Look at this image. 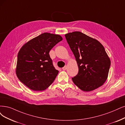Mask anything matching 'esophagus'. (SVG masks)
Instances as JSON below:
<instances>
[{
  "label": "esophagus",
  "mask_w": 125,
  "mask_h": 125,
  "mask_svg": "<svg viewBox=\"0 0 125 125\" xmlns=\"http://www.w3.org/2000/svg\"><path fill=\"white\" fill-rule=\"evenodd\" d=\"M66 69H67V66H64V67L62 68V70H64V71L66 70Z\"/></svg>",
  "instance_id": "esophagus-1"
}]
</instances>
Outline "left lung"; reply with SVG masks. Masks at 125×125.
I'll return each instance as SVG.
<instances>
[{"label": "left lung", "instance_id": "left-lung-1", "mask_svg": "<svg viewBox=\"0 0 125 125\" xmlns=\"http://www.w3.org/2000/svg\"><path fill=\"white\" fill-rule=\"evenodd\" d=\"M77 61L79 71L72 78L81 90L89 92L97 89L107 79L111 61L99 41L79 31L65 35Z\"/></svg>", "mask_w": 125, "mask_h": 125}]
</instances>
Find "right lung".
Returning <instances> with one entry per match:
<instances>
[{
  "instance_id": "obj_1",
  "label": "right lung",
  "mask_w": 125,
  "mask_h": 125,
  "mask_svg": "<svg viewBox=\"0 0 125 125\" xmlns=\"http://www.w3.org/2000/svg\"><path fill=\"white\" fill-rule=\"evenodd\" d=\"M62 39L58 34L44 33L22 46L16 69L21 82L35 91L45 90L52 83L59 71L53 66L49 52Z\"/></svg>"
}]
</instances>
